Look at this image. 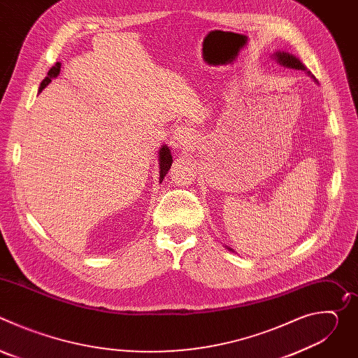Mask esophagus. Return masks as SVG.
<instances>
[{"mask_svg":"<svg viewBox=\"0 0 358 358\" xmlns=\"http://www.w3.org/2000/svg\"><path fill=\"white\" fill-rule=\"evenodd\" d=\"M194 140V133L188 126H178L171 136V145L180 150H187Z\"/></svg>","mask_w":358,"mask_h":358,"instance_id":"obj_1","label":"esophagus"}]
</instances>
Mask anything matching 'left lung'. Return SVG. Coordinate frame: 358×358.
<instances>
[{"instance_id": "8db88e82", "label": "left lung", "mask_w": 358, "mask_h": 358, "mask_svg": "<svg viewBox=\"0 0 358 358\" xmlns=\"http://www.w3.org/2000/svg\"><path fill=\"white\" fill-rule=\"evenodd\" d=\"M273 59H276V62L279 64V65H282V66H285V68H290V69H297V71H304V72H308L309 75H310V72L306 69V66L294 57V55H292V54H289V52H285V50H278V52H275L273 54ZM312 78H313V75H310ZM315 79V78H313ZM315 82H316V79H315ZM229 250H232L231 248H228ZM234 252V250H232Z\"/></svg>"}]
</instances>
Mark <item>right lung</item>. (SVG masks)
<instances>
[{
    "instance_id": "1",
    "label": "right lung",
    "mask_w": 358,
    "mask_h": 358,
    "mask_svg": "<svg viewBox=\"0 0 358 358\" xmlns=\"http://www.w3.org/2000/svg\"><path fill=\"white\" fill-rule=\"evenodd\" d=\"M59 72H61V64H59V62H57V64H55V66H52V68L49 69L48 76L42 80V83H41V86H39V92H42V89H45V87L50 83V80H52L54 78H57V76L59 75ZM171 164H173V156H171V151H170V148L167 147V144H163V145H162V148H160V151H159L160 182L164 180V177H166L167 171L170 170Z\"/></svg>"
}]
</instances>
